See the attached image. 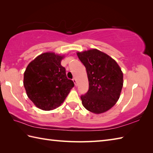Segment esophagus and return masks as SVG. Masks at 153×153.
Here are the masks:
<instances>
[{
	"label": "esophagus",
	"instance_id": "1",
	"mask_svg": "<svg viewBox=\"0 0 153 153\" xmlns=\"http://www.w3.org/2000/svg\"><path fill=\"white\" fill-rule=\"evenodd\" d=\"M73 82L75 84V85H77V81H76V79L75 78V77H74V78H73Z\"/></svg>",
	"mask_w": 153,
	"mask_h": 153
}]
</instances>
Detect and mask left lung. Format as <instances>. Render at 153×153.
Masks as SVG:
<instances>
[{"instance_id": "1", "label": "left lung", "mask_w": 153, "mask_h": 153, "mask_svg": "<svg viewBox=\"0 0 153 153\" xmlns=\"http://www.w3.org/2000/svg\"><path fill=\"white\" fill-rule=\"evenodd\" d=\"M85 66L89 90L81 95L82 105L95 114L103 113L115 105L123 87V73L108 55L97 49L77 53Z\"/></svg>"}]
</instances>
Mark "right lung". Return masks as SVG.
<instances>
[{
    "label": "right lung",
    "mask_w": 153,
    "mask_h": 153,
    "mask_svg": "<svg viewBox=\"0 0 153 153\" xmlns=\"http://www.w3.org/2000/svg\"><path fill=\"white\" fill-rule=\"evenodd\" d=\"M62 58L53 53H43L31 61L25 71L24 85L27 95L41 110L57 108L74 87L60 64Z\"/></svg>",
    "instance_id": "1"
}]
</instances>
